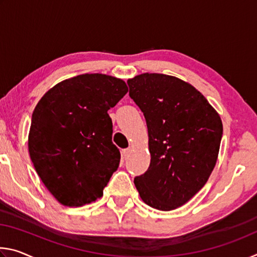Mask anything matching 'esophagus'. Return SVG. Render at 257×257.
Here are the masks:
<instances>
[{
    "label": "esophagus",
    "instance_id": "obj_1",
    "mask_svg": "<svg viewBox=\"0 0 257 257\" xmlns=\"http://www.w3.org/2000/svg\"><path fill=\"white\" fill-rule=\"evenodd\" d=\"M129 154H130V149H124V150H122V158H123V159H127Z\"/></svg>",
    "mask_w": 257,
    "mask_h": 257
}]
</instances>
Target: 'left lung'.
Returning a JSON list of instances; mask_svg holds the SVG:
<instances>
[{
  "instance_id": "8db88e82",
  "label": "left lung",
  "mask_w": 257,
  "mask_h": 257,
  "mask_svg": "<svg viewBox=\"0 0 257 257\" xmlns=\"http://www.w3.org/2000/svg\"><path fill=\"white\" fill-rule=\"evenodd\" d=\"M129 96L144 113L151 163L134 179L147 205L171 211L195 196L215 167L222 121L188 82L163 73L129 79Z\"/></svg>"
}]
</instances>
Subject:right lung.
<instances>
[{"label":"right lung","instance_id":"right-lung-1","mask_svg":"<svg viewBox=\"0 0 257 257\" xmlns=\"http://www.w3.org/2000/svg\"><path fill=\"white\" fill-rule=\"evenodd\" d=\"M127 92L118 78L85 73L59 82L37 103L29 155L43 184L62 205L82 206L103 196L120 163L107 111Z\"/></svg>","mask_w":257,"mask_h":257}]
</instances>
